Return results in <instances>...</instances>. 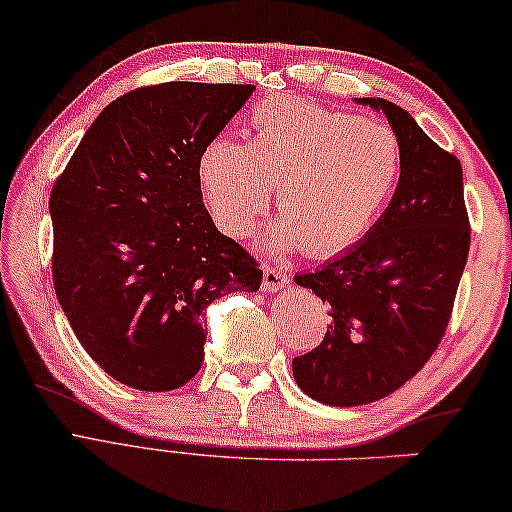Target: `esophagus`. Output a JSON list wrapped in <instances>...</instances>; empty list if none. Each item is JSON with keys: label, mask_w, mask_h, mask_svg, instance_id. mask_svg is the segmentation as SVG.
Segmentation results:
<instances>
[{"label": "esophagus", "mask_w": 512, "mask_h": 512, "mask_svg": "<svg viewBox=\"0 0 512 512\" xmlns=\"http://www.w3.org/2000/svg\"><path fill=\"white\" fill-rule=\"evenodd\" d=\"M287 284H289L287 272L280 270V268H272V265H265V268H263V284H261L263 291H282L284 287H287Z\"/></svg>", "instance_id": "34e87169"}]
</instances>
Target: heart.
<instances>
[{"label":"heart","instance_id":"1","mask_svg":"<svg viewBox=\"0 0 512 512\" xmlns=\"http://www.w3.org/2000/svg\"><path fill=\"white\" fill-rule=\"evenodd\" d=\"M404 174L390 126L317 103L280 98L251 115V143L218 136L197 164L207 209L225 235L249 237L272 188L284 218L270 232L280 249L329 258L374 230Z\"/></svg>","mask_w":512,"mask_h":512}]
</instances>
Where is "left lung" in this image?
<instances>
[{
    "label": "left lung",
    "instance_id": "1",
    "mask_svg": "<svg viewBox=\"0 0 512 512\" xmlns=\"http://www.w3.org/2000/svg\"><path fill=\"white\" fill-rule=\"evenodd\" d=\"M357 103L386 115L404 174L362 242L294 277L329 305L331 320L322 343L294 357L291 369L305 395L331 407L381 400L423 369L447 331L470 249L459 159L400 105Z\"/></svg>",
    "mask_w": 512,
    "mask_h": 512
}]
</instances>
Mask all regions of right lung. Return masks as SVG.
I'll return each mask as SVG.
<instances>
[{
    "label": "right lung",
    "mask_w": 512,
    "mask_h": 512,
    "mask_svg": "<svg viewBox=\"0 0 512 512\" xmlns=\"http://www.w3.org/2000/svg\"><path fill=\"white\" fill-rule=\"evenodd\" d=\"M251 84L164 82L119 96L56 178L53 287L82 348L115 381L185 386L204 360V310L256 291L263 270L216 230L197 164Z\"/></svg>",
    "instance_id": "add662e5"
}]
</instances>
